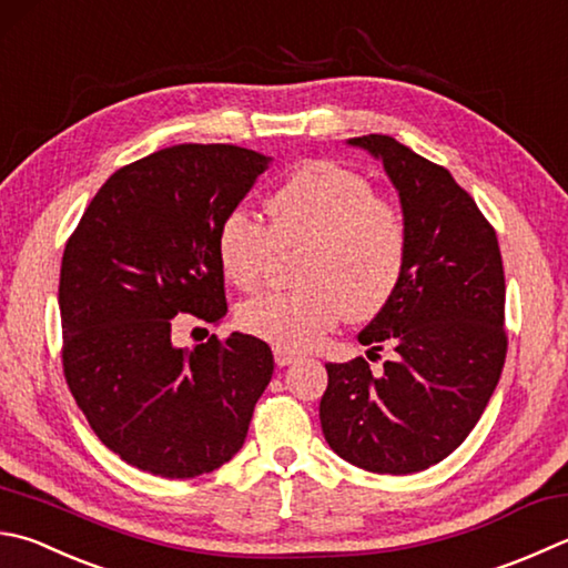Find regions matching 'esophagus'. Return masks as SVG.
<instances>
[{
  "mask_svg": "<svg viewBox=\"0 0 568 568\" xmlns=\"http://www.w3.org/2000/svg\"><path fill=\"white\" fill-rule=\"evenodd\" d=\"M298 358V353L288 351V348H274V361L276 366L284 368V366H292V363Z\"/></svg>",
  "mask_w": 568,
  "mask_h": 568,
  "instance_id": "1",
  "label": "esophagus"
}]
</instances>
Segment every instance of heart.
<instances>
[{
  "mask_svg": "<svg viewBox=\"0 0 568 568\" xmlns=\"http://www.w3.org/2000/svg\"><path fill=\"white\" fill-rule=\"evenodd\" d=\"M270 227L242 210L224 217L217 256L227 280L254 288L276 250L306 247L292 292L252 296L237 308L250 336L288 351H304L348 314L368 318L398 288L408 234L400 212L376 197L366 178L328 160H314L288 175L266 200Z\"/></svg>",
  "mask_w": 568,
  "mask_h": 568,
  "instance_id": "1",
  "label": "heart"
}]
</instances>
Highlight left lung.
Listing matches in <instances>:
<instances>
[{
	"label": "left lung",
	"mask_w": 568,
	"mask_h": 568,
	"mask_svg": "<svg viewBox=\"0 0 568 568\" xmlns=\"http://www.w3.org/2000/svg\"><path fill=\"white\" fill-rule=\"evenodd\" d=\"M383 163L398 192L408 256L403 280L358 341L393 361L326 363L321 430L346 463L413 475L465 443L507 356L505 270L497 234L445 168L390 135L346 141ZM368 351V353H371Z\"/></svg>",
	"instance_id": "1"
}]
</instances>
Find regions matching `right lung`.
Wrapping results in <instances>:
<instances>
[{"label": "right lung", "mask_w": 568, "mask_h": 568, "mask_svg": "<svg viewBox=\"0 0 568 568\" xmlns=\"http://www.w3.org/2000/svg\"><path fill=\"white\" fill-rule=\"evenodd\" d=\"M272 158L173 145L105 180L61 260L63 376L99 440L143 473L187 479L240 453L274 373L250 334L183 351L178 314H227L217 234Z\"/></svg>", "instance_id": "1"}]
</instances>
